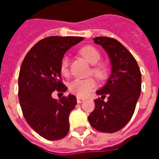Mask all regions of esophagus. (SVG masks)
Wrapping results in <instances>:
<instances>
[{"instance_id": "1", "label": "esophagus", "mask_w": 159, "mask_h": 159, "mask_svg": "<svg viewBox=\"0 0 159 159\" xmlns=\"http://www.w3.org/2000/svg\"><path fill=\"white\" fill-rule=\"evenodd\" d=\"M84 100H85V98L80 97V96H77V98H76V101H77V102L78 103H82L83 102H84Z\"/></svg>"}]
</instances>
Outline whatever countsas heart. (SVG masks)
Listing matches in <instances>:
<instances>
[{"mask_svg": "<svg viewBox=\"0 0 159 159\" xmlns=\"http://www.w3.org/2000/svg\"><path fill=\"white\" fill-rule=\"evenodd\" d=\"M81 55L89 63L93 64L91 69V73L99 80H104L107 76V68L106 64L99 63L101 60V53L94 46L87 45L80 50ZM60 69L62 74L67 75L69 72V57L64 56L61 60ZM96 87V82L93 77L89 78H75L69 83L70 91L78 95V96H86L91 91Z\"/></svg>", "mask_w": 159, "mask_h": 159, "instance_id": "b5f03b06", "label": "heart"}]
</instances>
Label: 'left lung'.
Returning <instances> with one entry per match:
<instances>
[{
    "label": "left lung",
    "instance_id": "obj_1",
    "mask_svg": "<svg viewBox=\"0 0 159 159\" xmlns=\"http://www.w3.org/2000/svg\"><path fill=\"white\" fill-rule=\"evenodd\" d=\"M94 42L102 46L110 59V76L96 91L101 98L95 100V109L89 115L91 126L102 133H115L128 123L141 92V73L129 51L118 40L96 37Z\"/></svg>",
    "mask_w": 159,
    "mask_h": 159
}]
</instances>
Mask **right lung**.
I'll list each match as a JSON object with an SVG mask.
<instances>
[{
  "instance_id": "add662e5",
  "label": "right lung",
  "mask_w": 159,
  "mask_h": 159,
  "mask_svg": "<svg viewBox=\"0 0 159 159\" xmlns=\"http://www.w3.org/2000/svg\"><path fill=\"white\" fill-rule=\"evenodd\" d=\"M82 37L51 36L39 41L25 55L19 74V101L25 120L37 134L48 140L68 134L69 115L76 104L75 95L52 98L67 87L61 80L64 53L83 40Z\"/></svg>"
}]
</instances>
